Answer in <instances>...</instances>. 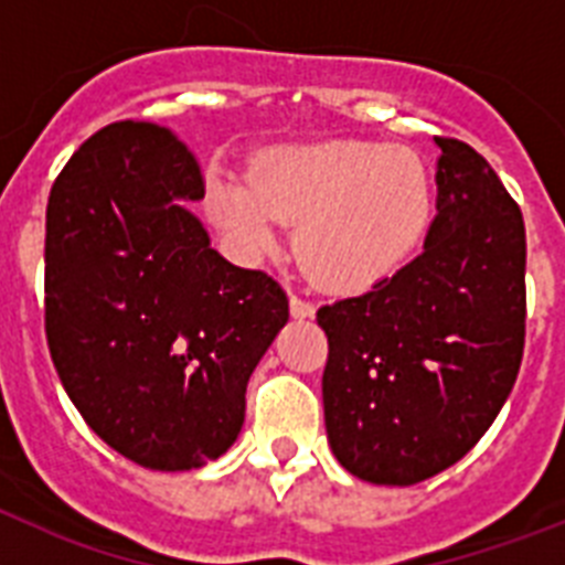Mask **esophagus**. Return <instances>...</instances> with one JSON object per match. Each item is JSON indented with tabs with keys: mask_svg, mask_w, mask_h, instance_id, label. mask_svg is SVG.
I'll use <instances>...</instances> for the list:
<instances>
[{
	"mask_svg": "<svg viewBox=\"0 0 565 565\" xmlns=\"http://www.w3.org/2000/svg\"><path fill=\"white\" fill-rule=\"evenodd\" d=\"M291 313L297 319L313 317V302L306 297H299V294H291Z\"/></svg>",
	"mask_w": 565,
	"mask_h": 565,
	"instance_id": "esophagus-1",
	"label": "esophagus"
}]
</instances>
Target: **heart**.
<instances>
[{
  "label": "heart",
  "mask_w": 565,
  "mask_h": 565,
  "mask_svg": "<svg viewBox=\"0 0 565 565\" xmlns=\"http://www.w3.org/2000/svg\"><path fill=\"white\" fill-rule=\"evenodd\" d=\"M214 223L246 248L277 246L297 223V259L319 286L364 291L416 252L433 214V174L418 152L331 141L263 154L248 178L209 181Z\"/></svg>",
  "instance_id": "obj_1"
}]
</instances>
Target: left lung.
<instances>
[{
    "label": "left lung",
    "mask_w": 565,
    "mask_h": 565,
    "mask_svg": "<svg viewBox=\"0 0 565 565\" xmlns=\"http://www.w3.org/2000/svg\"><path fill=\"white\" fill-rule=\"evenodd\" d=\"M438 214L416 259L317 311L333 456L411 487L467 456L512 393L526 339V228L487 158L436 135Z\"/></svg>",
    "instance_id": "8db88e82"
}]
</instances>
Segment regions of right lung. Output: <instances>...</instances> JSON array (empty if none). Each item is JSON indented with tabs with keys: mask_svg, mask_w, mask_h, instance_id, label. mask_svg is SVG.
<instances>
[{
	"mask_svg": "<svg viewBox=\"0 0 565 565\" xmlns=\"http://www.w3.org/2000/svg\"><path fill=\"white\" fill-rule=\"evenodd\" d=\"M201 163L167 127L115 121L73 152L47 201L44 333L64 391L98 438L161 472L228 450L246 384L288 297L209 246L183 201Z\"/></svg>",
	"mask_w": 565,
	"mask_h": 565,
	"instance_id": "add662e5",
	"label": "right lung"
}]
</instances>
